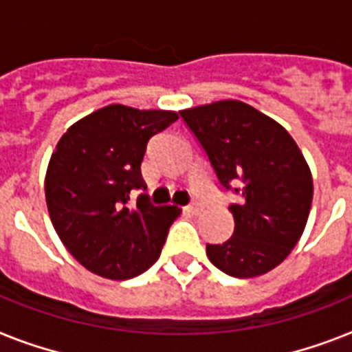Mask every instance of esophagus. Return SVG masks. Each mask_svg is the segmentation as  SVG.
I'll list each match as a JSON object with an SVG mask.
<instances>
[{
	"instance_id": "obj_1",
	"label": "esophagus",
	"mask_w": 352,
	"mask_h": 352,
	"mask_svg": "<svg viewBox=\"0 0 352 352\" xmlns=\"http://www.w3.org/2000/svg\"><path fill=\"white\" fill-rule=\"evenodd\" d=\"M185 210L188 212V214H192V216H197V214H201L203 207L199 205V203H192V205H188V207H185Z\"/></svg>"
}]
</instances>
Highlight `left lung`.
Returning a JSON list of instances; mask_svg holds the SVG:
<instances>
[{
	"instance_id": "8db88e82",
	"label": "left lung",
	"mask_w": 352,
	"mask_h": 352,
	"mask_svg": "<svg viewBox=\"0 0 352 352\" xmlns=\"http://www.w3.org/2000/svg\"><path fill=\"white\" fill-rule=\"evenodd\" d=\"M179 115L223 187L241 185L243 199L228 207L234 235L223 245H207L208 259L237 278L268 274L292 254L311 210V170L297 142L278 122L241 100H217Z\"/></svg>"
}]
</instances>
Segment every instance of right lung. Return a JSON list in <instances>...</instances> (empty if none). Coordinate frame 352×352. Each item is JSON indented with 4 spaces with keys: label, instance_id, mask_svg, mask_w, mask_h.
I'll return each instance as SVG.
<instances>
[{
    "label": "right lung",
    "instance_id": "obj_1",
    "mask_svg": "<svg viewBox=\"0 0 352 352\" xmlns=\"http://www.w3.org/2000/svg\"><path fill=\"white\" fill-rule=\"evenodd\" d=\"M178 120L165 109L109 104L69 126L55 145L45 178L52 225L69 254L98 277L126 280L158 261L169 226L182 214L142 194L140 165L153 135Z\"/></svg>",
    "mask_w": 352,
    "mask_h": 352
}]
</instances>
